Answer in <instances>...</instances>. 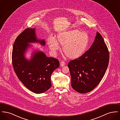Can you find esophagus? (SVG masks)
I'll return each instance as SVG.
<instances>
[{
  "label": "esophagus",
  "mask_w": 120,
  "mask_h": 120,
  "mask_svg": "<svg viewBox=\"0 0 120 120\" xmlns=\"http://www.w3.org/2000/svg\"><path fill=\"white\" fill-rule=\"evenodd\" d=\"M65 63L64 62H63V61H62V62H61L60 63V66L61 67H63V66H65Z\"/></svg>",
  "instance_id": "esophagus-1"
}]
</instances>
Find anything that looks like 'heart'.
<instances>
[{
	"label": "heart",
	"mask_w": 120,
	"mask_h": 120,
	"mask_svg": "<svg viewBox=\"0 0 120 120\" xmlns=\"http://www.w3.org/2000/svg\"><path fill=\"white\" fill-rule=\"evenodd\" d=\"M57 40L63 46V51L66 56L69 59H75L85 53L89 44L90 38L86 32L74 29L59 34ZM48 44L52 51L56 52L59 49L57 41L53 38H49Z\"/></svg>",
	"instance_id": "1"
}]
</instances>
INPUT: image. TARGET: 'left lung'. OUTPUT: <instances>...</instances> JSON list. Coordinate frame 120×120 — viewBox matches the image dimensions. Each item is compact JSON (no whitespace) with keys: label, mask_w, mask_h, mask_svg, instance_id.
<instances>
[{"label":"left lung","mask_w":120,"mask_h":120,"mask_svg":"<svg viewBox=\"0 0 120 120\" xmlns=\"http://www.w3.org/2000/svg\"><path fill=\"white\" fill-rule=\"evenodd\" d=\"M109 60L108 47L102 35L97 31L90 49L80 57L68 63L73 89L81 94L94 90L103 79Z\"/></svg>","instance_id":"left-lung-1"}]
</instances>
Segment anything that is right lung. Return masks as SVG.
I'll return each mask as SVG.
<instances>
[{
    "mask_svg": "<svg viewBox=\"0 0 120 120\" xmlns=\"http://www.w3.org/2000/svg\"><path fill=\"white\" fill-rule=\"evenodd\" d=\"M39 42L45 45L44 40H37L35 28L25 29L16 38L12 51V64L17 77L26 87L35 94H41L51 87L52 72L59 67V61L48 57L42 52L36 51L30 60L25 52L30 45L29 43Z\"/></svg>",
    "mask_w": 120,
    "mask_h": 120,
    "instance_id": "1",
    "label": "right lung"
}]
</instances>
